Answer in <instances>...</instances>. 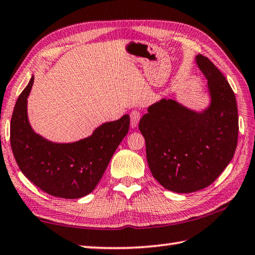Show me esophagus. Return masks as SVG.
Wrapping results in <instances>:
<instances>
[{
  "label": "esophagus",
  "mask_w": 255,
  "mask_h": 255,
  "mask_svg": "<svg viewBox=\"0 0 255 255\" xmlns=\"http://www.w3.org/2000/svg\"><path fill=\"white\" fill-rule=\"evenodd\" d=\"M139 121H140V112L132 111L130 113V126H131V128L137 127Z\"/></svg>",
  "instance_id": "esophagus-1"
}]
</instances>
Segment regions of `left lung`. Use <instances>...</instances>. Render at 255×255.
<instances>
[{"label":"left lung","instance_id":"obj_1","mask_svg":"<svg viewBox=\"0 0 255 255\" xmlns=\"http://www.w3.org/2000/svg\"><path fill=\"white\" fill-rule=\"evenodd\" d=\"M196 63L208 79L209 107L196 112L163 98L139 122L153 178L178 193L210 186L232 160L238 144V106L230 84L208 57L198 55Z\"/></svg>","mask_w":255,"mask_h":255}]
</instances>
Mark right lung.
<instances>
[{"label":"right lung","mask_w":255,"mask_h":255,"mask_svg":"<svg viewBox=\"0 0 255 255\" xmlns=\"http://www.w3.org/2000/svg\"><path fill=\"white\" fill-rule=\"evenodd\" d=\"M33 83L34 76L19 95L12 115L9 140L15 160L29 181L51 196L64 199L87 196L127 134L130 119L124 115L75 142L49 141L35 132L28 122L27 97Z\"/></svg>","instance_id":"right-lung-1"}]
</instances>
